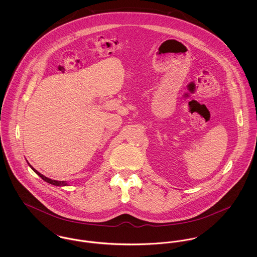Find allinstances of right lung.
I'll use <instances>...</instances> for the list:
<instances>
[{"label":"right lung","mask_w":257,"mask_h":257,"mask_svg":"<svg viewBox=\"0 0 257 257\" xmlns=\"http://www.w3.org/2000/svg\"><path fill=\"white\" fill-rule=\"evenodd\" d=\"M29 165H30V163H29ZM31 166V168L37 173V175L41 178V179H43L45 182H47V183L52 184V185H55V186H66L67 183L65 182V181H56V180H52V179H49V178H47V177H45V176H43L42 174H40L37 170H36L32 165H30Z\"/></svg>","instance_id":"right-lung-1"}]
</instances>
